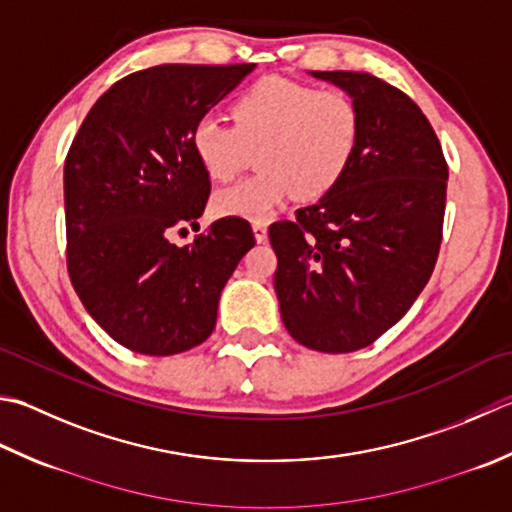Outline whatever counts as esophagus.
Returning a JSON list of instances; mask_svg holds the SVG:
<instances>
[{"instance_id": "1", "label": "esophagus", "mask_w": 512, "mask_h": 512, "mask_svg": "<svg viewBox=\"0 0 512 512\" xmlns=\"http://www.w3.org/2000/svg\"><path fill=\"white\" fill-rule=\"evenodd\" d=\"M253 233H255L257 242H266V237H268L266 222H253Z\"/></svg>"}]
</instances>
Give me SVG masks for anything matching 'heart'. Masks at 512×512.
<instances>
[{
    "label": "heart",
    "instance_id": "obj_1",
    "mask_svg": "<svg viewBox=\"0 0 512 512\" xmlns=\"http://www.w3.org/2000/svg\"><path fill=\"white\" fill-rule=\"evenodd\" d=\"M233 124L202 117L190 146L204 173L230 182L257 150V175L213 197L222 217L264 222L290 197L315 202L339 186L362 139V113L342 88L284 77L259 79L230 106Z\"/></svg>",
    "mask_w": 512,
    "mask_h": 512
}]
</instances>
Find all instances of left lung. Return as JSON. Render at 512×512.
<instances>
[{
	"instance_id": "1",
	"label": "left lung",
	"mask_w": 512,
	"mask_h": 512,
	"mask_svg": "<svg viewBox=\"0 0 512 512\" xmlns=\"http://www.w3.org/2000/svg\"><path fill=\"white\" fill-rule=\"evenodd\" d=\"M310 75L355 99L362 139L333 193L268 228L275 293L295 342L353 353L395 326L433 275L448 166L433 126L399 88L350 70Z\"/></svg>"
}]
</instances>
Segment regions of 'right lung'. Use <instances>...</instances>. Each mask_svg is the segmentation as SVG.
I'll use <instances>...</instances> for the list:
<instances>
[{
    "label": "right lung",
    "mask_w": 512,
    "mask_h": 512,
    "mask_svg": "<svg viewBox=\"0 0 512 512\" xmlns=\"http://www.w3.org/2000/svg\"><path fill=\"white\" fill-rule=\"evenodd\" d=\"M255 64H162L126 75L90 108L64 164L66 262L84 308L117 344L166 357L199 346L253 228L222 217L193 244L210 179L190 146L193 126ZM184 230V228H182Z\"/></svg>",
    "instance_id": "1"
}]
</instances>
